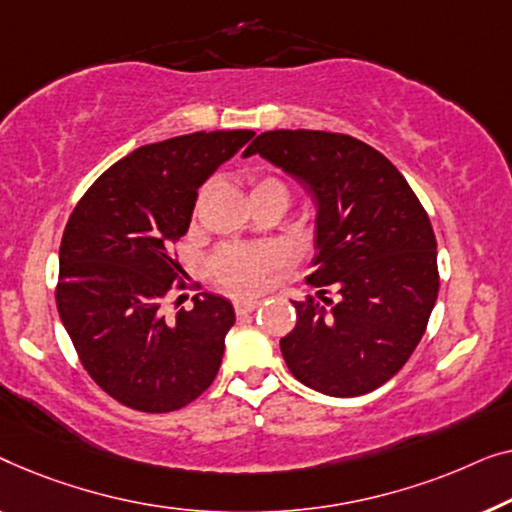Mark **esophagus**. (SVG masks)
I'll list each match as a JSON object with an SVG mask.
<instances>
[{
	"mask_svg": "<svg viewBox=\"0 0 512 512\" xmlns=\"http://www.w3.org/2000/svg\"><path fill=\"white\" fill-rule=\"evenodd\" d=\"M257 306H259V299H241V301H236L234 308L239 315H248V313H253Z\"/></svg>",
	"mask_w": 512,
	"mask_h": 512,
	"instance_id": "obj_1",
	"label": "esophagus"
}]
</instances>
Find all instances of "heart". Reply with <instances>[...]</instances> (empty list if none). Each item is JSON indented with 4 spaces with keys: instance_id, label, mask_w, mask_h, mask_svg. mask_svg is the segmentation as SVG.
Here are the masks:
<instances>
[{
    "instance_id": "obj_1",
    "label": "heart",
    "mask_w": 512,
    "mask_h": 512,
    "mask_svg": "<svg viewBox=\"0 0 512 512\" xmlns=\"http://www.w3.org/2000/svg\"><path fill=\"white\" fill-rule=\"evenodd\" d=\"M259 192H283L287 194V187L278 181V178H255L253 181V194ZM280 264V253L276 248H239L229 246L222 248L213 259V273L229 290L234 292H253L262 285V278L266 271Z\"/></svg>"
}]
</instances>
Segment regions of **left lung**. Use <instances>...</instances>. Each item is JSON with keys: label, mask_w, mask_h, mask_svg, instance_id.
<instances>
[{"label": "left lung", "mask_w": 512, "mask_h": 512, "mask_svg": "<svg viewBox=\"0 0 512 512\" xmlns=\"http://www.w3.org/2000/svg\"><path fill=\"white\" fill-rule=\"evenodd\" d=\"M250 155L283 169L318 206L306 278L315 297L292 301L297 325L280 338L287 369L327 397L378 390L413 355L438 297L427 211L383 153L348 134L276 129Z\"/></svg>", "instance_id": "obj_1"}]
</instances>
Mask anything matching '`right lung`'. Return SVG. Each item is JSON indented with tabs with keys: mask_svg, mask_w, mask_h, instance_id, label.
Listing matches in <instances>:
<instances>
[{
	"mask_svg": "<svg viewBox=\"0 0 512 512\" xmlns=\"http://www.w3.org/2000/svg\"><path fill=\"white\" fill-rule=\"evenodd\" d=\"M253 136L194 132L136 148L90 185L64 227L57 313L85 371L122 406L169 413L218 376L232 304L201 292L167 320L162 299L183 273L171 248L199 187Z\"/></svg>",
	"mask_w": 512,
	"mask_h": 512,
	"instance_id": "obj_1",
	"label": "right lung"
}]
</instances>
